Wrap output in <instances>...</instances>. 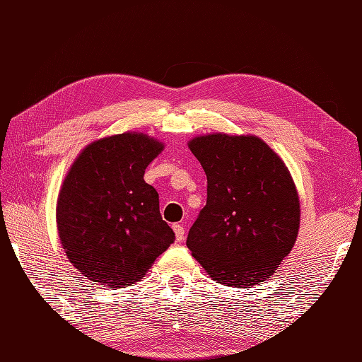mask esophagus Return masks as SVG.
<instances>
[{"label":"esophagus","mask_w":362,"mask_h":362,"mask_svg":"<svg viewBox=\"0 0 362 362\" xmlns=\"http://www.w3.org/2000/svg\"><path fill=\"white\" fill-rule=\"evenodd\" d=\"M173 228H174V233H175V240L182 241L183 238H185V227L180 226V224H174Z\"/></svg>","instance_id":"1"}]
</instances>
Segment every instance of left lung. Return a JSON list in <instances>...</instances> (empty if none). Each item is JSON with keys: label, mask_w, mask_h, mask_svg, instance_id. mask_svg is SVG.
<instances>
[{"label": "left lung", "mask_w": 362, "mask_h": 362, "mask_svg": "<svg viewBox=\"0 0 362 362\" xmlns=\"http://www.w3.org/2000/svg\"><path fill=\"white\" fill-rule=\"evenodd\" d=\"M206 175V204L187 245L214 281L245 288L276 271L296 243L300 204L283 160L257 136L188 143Z\"/></svg>", "instance_id": "1"}]
</instances>
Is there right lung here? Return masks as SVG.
Instances as JSON below:
<instances>
[{"instance_id": "right-lung-1", "label": "right lung", "mask_w": 362, "mask_h": 362, "mask_svg": "<svg viewBox=\"0 0 362 362\" xmlns=\"http://www.w3.org/2000/svg\"><path fill=\"white\" fill-rule=\"evenodd\" d=\"M163 144L119 134L88 144L60 189L57 228L70 263L91 281L130 286L175 240L144 171Z\"/></svg>"}]
</instances>
